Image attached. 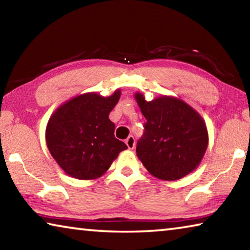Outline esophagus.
I'll return each instance as SVG.
<instances>
[{
  "mask_svg": "<svg viewBox=\"0 0 250 250\" xmlns=\"http://www.w3.org/2000/svg\"><path fill=\"white\" fill-rule=\"evenodd\" d=\"M125 145H126V146H128L129 150L134 149L135 141H134V138L132 137V135H129V137L125 139Z\"/></svg>",
  "mask_w": 250,
  "mask_h": 250,
  "instance_id": "esophagus-1",
  "label": "esophagus"
}]
</instances>
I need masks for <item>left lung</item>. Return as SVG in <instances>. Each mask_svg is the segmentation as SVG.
Returning a JSON list of instances; mask_svg holds the SVG:
<instances>
[{"label": "left lung", "mask_w": 250, "mask_h": 250, "mask_svg": "<svg viewBox=\"0 0 250 250\" xmlns=\"http://www.w3.org/2000/svg\"><path fill=\"white\" fill-rule=\"evenodd\" d=\"M134 98L146 119L137 155L147 172L156 179L176 181L196 170L208 146L200 113L177 97L162 95L146 101L145 94L135 92Z\"/></svg>", "instance_id": "8db88e82"}]
</instances>
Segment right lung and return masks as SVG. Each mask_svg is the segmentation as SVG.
I'll return each instance as SVG.
<instances>
[{
  "label": "right lung",
  "instance_id": "right-lung-1",
  "mask_svg": "<svg viewBox=\"0 0 250 250\" xmlns=\"http://www.w3.org/2000/svg\"><path fill=\"white\" fill-rule=\"evenodd\" d=\"M121 90L104 97L84 92L55 110L46 125V145L67 175L96 180L109 170L121 151L128 149L115 138L109 113L120 99Z\"/></svg>",
  "mask_w": 250,
  "mask_h": 250
}]
</instances>
